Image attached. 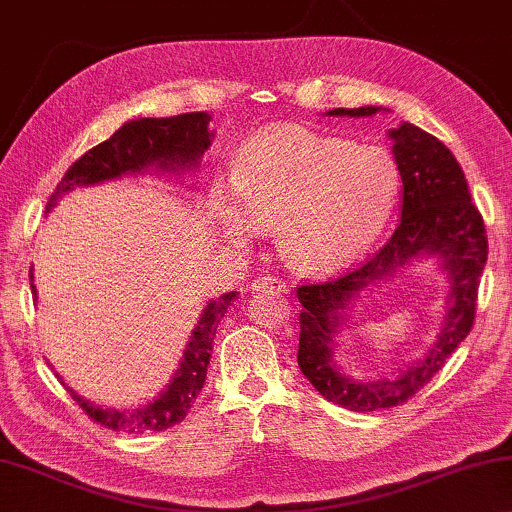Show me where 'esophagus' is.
<instances>
[{
	"label": "esophagus",
	"mask_w": 512,
	"mask_h": 512,
	"mask_svg": "<svg viewBox=\"0 0 512 512\" xmlns=\"http://www.w3.org/2000/svg\"><path fill=\"white\" fill-rule=\"evenodd\" d=\"M253 291H262V289H271V291H278V294H287L289 291V285L282 278H275V275L271 273H264L259 275L257 280H253Z\"/></svg>",
	"instance_id": "obj_1"
}]
</instances>
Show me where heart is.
Instances as JSON below:
<instances>
[{"label": "heart", "mask_w": 512, "mask_h": 512, "mask_svg": "<svg viewBox=\"0 0 512 512\" xmlns=\"http://www.w3.org/2000/svg\"><path fill=\"white\" fill-rule=\"evenodd\" d=\"M227 182L212 189L223 237L248 241L278 225L282 253L298 269H337L380 237L401 191L396 161L378 145H353L303 127H275L239 150Z\"/></svg>", "instance_id": "b5f03b06"}]
</instances>
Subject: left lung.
Returning a JSON list of instances; mask_svg holds the SVG:
<instances>
[{"mask_svg":"<svg viewBox=\"0 0 512 512\" xmlns=\"http://www.w3.org/2000/svg\"><path fill=\"white\" fill-rule=\"evenodd\" d=\"M378 107L332 109L328 116H373ZM403 180L401 223L392 237L358 269L326 282H305L296 289L300 312L298 367L328 401L355 412H373L412 399L469 335L476 316L478 285L488 262L483 216L451 150L433 134L410 123L389 132ZM437 254L450 271V314L438 342L399 379L360 384L346 379L331 362V337L345 305L373 281L391 274L412 256Z\"/></svg>","mask_w":512,"mask_h":512,"instance_id":"left-lung-1","label":"left lung"}]
</instances>
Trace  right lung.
I'll return each mask as SVG.
<instances>
[{
    "mask_svg": "<svg viewBox=\"0 0 512 512\" xmlns=\"http://www.w3.org/2000/svg\"><path fill=\"white\" fill-rule=\"evenodd\" d=\"M207 125L209 116L205 111L182 113V116L170 118L129 120L111 139L81 154L68 168V173L56 184L50 202H47V212L56 205V200L66 196L75 186L113 180V177L125 173H141L148 166L166 170L196 166L202 152L209 148V141H212V132ZM29 278L34 280V273H29ZM31 291L36 294L34 285H31ZM234 298H237V291H227L207 305L196 330H193L189 346H186L180 369L175 371V378L148 405H141L136 410H102L70 389L72 399L79 403L88 419L118 433L141 435L150 431H166V428L180 424L186 412L191 410L193 401L198 399L202 385H205L216 326L227 307L234 303Z\"/></svg>",
    "mask_w": 512,
    "mask_h": 512,
    "instance_id": "add662e5",
    "label": "right lung"
}]
</instances>
